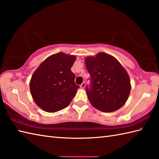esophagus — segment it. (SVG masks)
I'll use <instances>...</instances> for the list:
<instances>
[{"label":"esophagus","mask_w":159,"mask_h":159,"mask_svg":"<svg viewBox=\"0 0 159 159\" xmlns=\"http://www.w3.org/2000/svg\"><path fill=\"white\" fill-rule=\"evenodd\" d=\"M80 88H81V89H84V88H85V83L83 82V83L81 84V85H80Z\"/></svg>","instance_id":"34e87169"}]
</instances>
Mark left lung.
Segmentation results:
<instances>
[{
	"mask_svg": "<svg viewBox=\"0 0 159 159\" xmlns=\"http://www.w3.org/2000/svg\"><path fill=\"white\" fill-rule=\"evenodd\" d=\"M90 74L86 92L92 106L102 112L120 109L128 100L130 82L126 71L118 61L107 53L85 59Z\"/></svg>",
	"mask_w": 159,
	"mask_h": 159,
	"instance_id": "left-lung-1",
	"label": "left lung"
}]
</instances>
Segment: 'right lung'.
I'll list each match as a JSON object with an SVG mask.
<instances>
[{"label": "right lung", "mask_w": 159, "mask_h": 159, "mask_svg": "<svg viewBox=\"0 0 159 159\" xmlns=\"http://www.w3.org/2000/svg\"><path fill=\"white\" fill-rule=\"evenodd\" d=\"M76 57L59 52L48 57L35 70L30 82L33 100L49 113L63 109L70 104L79 88L71 71Z\"/></svg>", "instance_id": "add662e5"}]
</instances>
